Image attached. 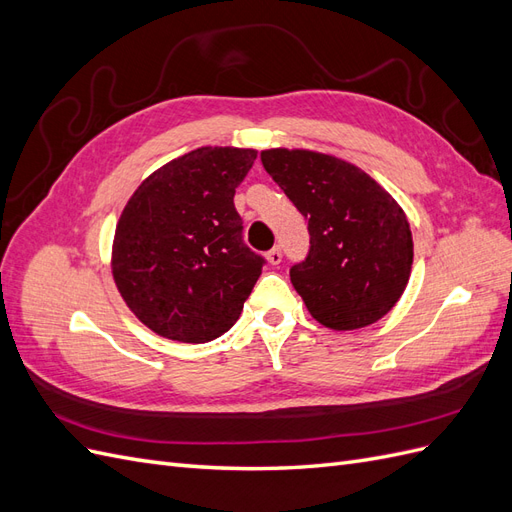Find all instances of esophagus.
I'll return each mask as SVG.
<instances>
[{
	"label": "esophagus",
	"mask_w": 512,
	"mask_h": 512,
	"mask_svg": "<svg viewBox=\"0 0 512 512\" xmlns=\"http://www.w3.org/2000/svg\"><path fill=\"white\" fill-rule=\"evenodd\" d=\"M267 262H269V265H280V262H282V250H280V247H273L271 252H267Z\"/></svg>",
	"instance_id": "esophagus-1"
}]
</instances>
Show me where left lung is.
<instances>
[{
	"label": "left lung",
	"instance_id": "obj_1",
	"mask_svg": "<svg viewBox=\"0 0 512 512\" xmlns=\"http://www.w3.org/2000/svg\"><path fill=\"white\" fill-rule=\"evenodd\" d=\"M262 166L305 218L309 254L290 282L322 327L378 322L404 294L412 230L404 209L365 170L312 149L260 151Z\"/></svg>",
	"mask_w": 512,
	"mask_h": 512
}]
</instances>
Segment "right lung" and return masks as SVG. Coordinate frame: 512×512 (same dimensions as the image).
I'll list each match as a JSON object with an SVG mask.
<instances>
[{"label":"right lung","instance_id":"add662e5","mask_svg":"<svg viewBox=\"0 0 512 512\" xmlns=\"http://www.w3.org/2000/svg\"><path fill=\"white\" fill-rule=\"evenodd\" d=\"M256 156L243 147L194 149L153 170L123 207L113 280L160 337L205 344L239 320L265 265L243 243L232 203Z\"/></svg>","mask_w":512,"mask_h":512}]
</instances>
